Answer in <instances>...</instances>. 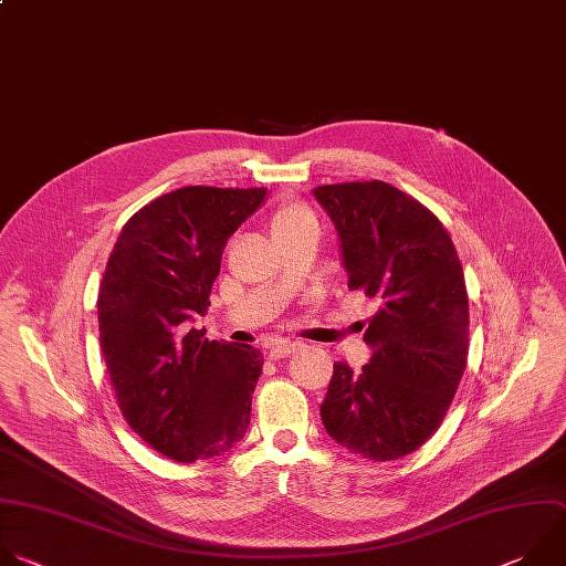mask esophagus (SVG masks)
Instances as JSON below:
<instances>
[{
  "instance_id": "1",
  "label": "esophagus",
  "mask_w": 566,
  "mask_h": 566,
  "mask_svg": "<svg viewBox=\"0 0 566 566\" xmlns=\"http://www.w3.org/2000/svg\"><path fill=\"white\" fill-rule=\"evenodd\" d=\"M296 348H298V344H294V342H276V344L270 348V359H272V361L285 359V357H290Z\"/></svg>"
}]
</instances>
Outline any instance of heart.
<instances>
[{
    "label": "heart",
    "instance_id": "1",
    "mask_svg": "<svg viewBox=\"0 0 566 566\" xmlns=\"http://www.w3.org/2000/svg\"><path fill=\"white\" fill-rule=\"evenodd\" d=\"M307 222H314V216L305 205L281 202L270 216V234H272V239H276V237L290 234V232L303 228V224H307Z\"/></svg>",
    "mask_w": 566,
    "mask_h": 566
}]
</instances>
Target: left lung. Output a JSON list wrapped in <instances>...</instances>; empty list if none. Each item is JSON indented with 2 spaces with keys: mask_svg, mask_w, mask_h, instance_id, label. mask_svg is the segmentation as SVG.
I'll use <instances>...</instances> for the list:
<instances>
[{
  "mask_svg": "<svg viewBox=\"0 0 566 566\" xmlns=\"http://www.w3.org/2000/svg\"><path fill=\"white\" fill-rule=\"evenodd\" d=\"M316 200L342 239L348 287L377 303L370 364H334L321 419L327 434L373 462L406 458L448 412L469 357V294L441 220L384 180L323 185Z\"/></svg>",
  "mask_w": 566,
  "mask_h": 566,
  "instance_id": "8db88e82",
  "label": "left lung"
}]
</instances>
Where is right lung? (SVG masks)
I'll return each instance as SVG.
<instances>
[{"mask_svg":"<svg viewBox=\"0 0 566 566\" xmlns=\"http://www.w3.org/2000/svg\"><path fill=\"white\" fill-rule=\"evenodd\" d=\"M265 193L169 191L125 222L106 261L97 323L113 392L132 430L174 462L228 453L248 432L261 353L191 323L209 307L224 243Z\"/></svg>","mask_w":566,"mask_h":566,"instance_id":"add662e5","label":"right lung"}]
</instances>
